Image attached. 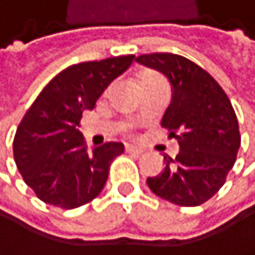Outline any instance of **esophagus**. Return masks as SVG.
I'll return each instance as SVG.
<instances>
[{
    "label": "esophagus",
    "mask_w": 255,
    "mask_h": 255,
    "mask_svg": "<svg viewBox=\"0 0 255 255\" xmlns=\"http://www.w3.org/2000/svg\"><path fill=\"white\" fill-rule=\"evenodd\" d=\"M125 149L128 151V153H133V154H141L143 153V148L136 146V144H127Z\"/></svg>",
    "instance_id": "esophagus-1"
}]
</instances>
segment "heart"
I'll list each match as a JSON object with an SVG mask.
<instances>
[{"label":"heart","instance_id":"heart-1","mask_svg":"<svg viewBox=\"0 0 255 255\" xmlns=\"http://www.w3.org/2000/svg\"><path fill=\"white\" fill-rule=\"evenodd\" d=\"M153 78H159L158 75H153V73H146V75L141 76V81H144V79H153Z\"/></svg>","mask_w":255,"mask_h":255}]
</instances>
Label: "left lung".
I'll list each match as a JSON object with an SVG mask.
<instances>
[{
	"instance_id": "obj_1",
	"label": "left lung",
	"mask_w": 255,
	"mask_h": 255,
	"mask_svg": "<svg viewBox=\"0 0 255 255\" xmlns=\"http://www.w3.org/2000/svg\"><path fill=\"white\" fill-rule=\"evenodd\" d=\"M138 63L162 73L171 84V104L161 119L179 154H164L166 167L146 184L154 195L180 207H197L223 187L241 146L236 114L225 91L205 70L174 53H151Z\"/></svg>"
}]
</instances>
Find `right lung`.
<instances>
[{
  "instance_id": "add662e5",
  "label": "right lung",
  "mask_w": 255,
  "mask_h": 255,
  "mask_svg": "<svg viewBox=\"0 0 255 255\" xmlns=\"http://www.w3.org/2000/svg\"><path fill=\"white\" fill-rule=\"evenodd\" d=\"M133 58L125 55L68 66L25 112L14 136V161L42 202L70 210L91 202L104 189L111 162L124 153V143L109 141L88 149L78 127L83 112L93 111Z\"/></svg>"
}]
</instances>
